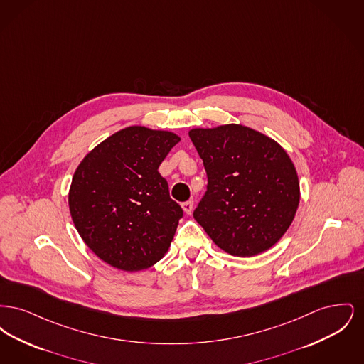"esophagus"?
Segmentation results:
<instances>
[{
  "label": "esophagus",
  "mask_w": 364,
  "mask_h": 364,
  "mask_svg": "<svg viewBox=\"0 0 364 364\" xmlns=\"http://www.w3.org/2000/svg\"><path fill=\"white\" fill-rule=\"evenodd\" d=\"M192 208H193V203L191 200H187V202L183 203V210L186 211V214H191Z\"/></svg>",
  "instance_id": "1"
}]
</instances>
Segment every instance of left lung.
I'll use <instances>...</instances> for the list:
<instances>
[{
  "mask_svg": "<svg viewBox=\"0 0 364 364\" xmlns=\"http://www.w3.org/2000/svg\"><path fill=\"white\" fill-rule=\"evenodd\" d=\"M190 138L208 174V190L193 211L198 224L235 257H254L273 247L292 224L300 200L287 151L237 124L195 128Z\"/></svg>",
  "mask_w": 364,
  "mask_h": 364,
  "instance_id": "8db88e82",
  "label": "left lung"
}]
</instances>
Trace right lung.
<instances>
[{
	"label": "right lung",
	"mask_w": 364,
	"mask_h": 364,
	"mask_svg": "<svg viewBox=\"0 0 364 364\" xmlns=\"http://www.w3.org/2000/svg\"><path fill=\"white\" fill-rule=\"evenodd\" d=\"M178 141L173 132L134 125L105 139L77 166L68 196L72 221L110 266L144 270L171 247L183 208L158 168Z\"/></svg>",
	"instance_id": "1"
}]
</instances>
